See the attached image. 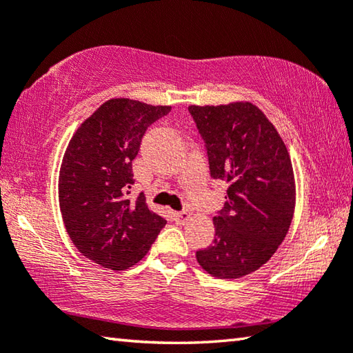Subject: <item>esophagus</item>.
Here are the masks:
<instances>
[{
    "mask_svg": "<svg viewBox=\"0 0 353 353\" xmlns=\"http://www.w3.org/2000/svg\"><path fill=\"white\" fill-rule=\"evenodd\" d=\"M191 218V212L190 210H183V212H176L174 213V219L179 224H185L187 221Z\"/></svg>",
    "mask_w": 353,
    "mask_h": 353,
    "instance_id": "34e87169",
    "label": "esophagus"
}]
</instances>
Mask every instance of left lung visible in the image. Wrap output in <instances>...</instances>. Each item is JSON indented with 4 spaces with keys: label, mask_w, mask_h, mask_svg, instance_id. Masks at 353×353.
I'll return each instance as SVG.
<instances>
[{
    "label": "left lung",
    "mask_w": 353,
    "mask_h": 353,
    "mask_svg": "<svg viewBox=\"0 0 353 353\" xmlns=\"http://www.w3.org/2000/svg\"><path fill=\"white\" fill-rule=\"evenodd\" d=\"M210 165L229 183L213 218L212 246L196 252L210 276L238 279L261 268L285 240L296 205L291 159L274 124L252 103L190 105Z\"/></svg>",
    "instance_id": "8db88e82"
}]
</instances>
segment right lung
Here are the masks:
<instances>
[{
  "mask_svg": "<svg viewBox=\"0 0 353 353\" xmlns=\"http://www.w3.org/2000/svg\"><path fill=\"white\" fill-rule=\"evenodd\" d=\"M171 105L128 98L105 101L67 146L59 172V205L68 235L88 260L124 271L151 249L166 221L149 210L143 193L129 199L132 160L146 129Z\"/></svg>",
  "mask_w": 353,
  "mask_h": 353,
  "instance_id": "add662e5",
  "label": "right lung"
}]
</instances>
